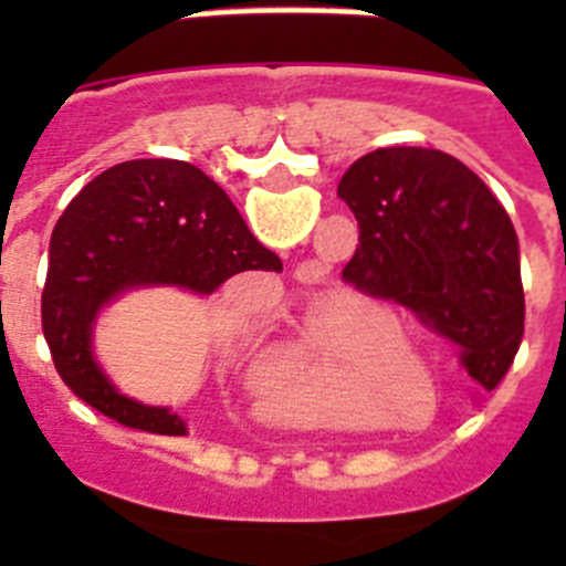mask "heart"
Returning <instances> with one entry per match:
<instances>
[{
    "instance_id": "1",
    "label": "heart",
    "mask_w": 566,
    "mask_h": 566,
    "mask_svg": "<svg viewBox=\"0 0 566 566\" xmlns=\"http://www.w3.org/2000/svg\"><path fill=\"white\" fill-rule=\"evenodd\" d=\"M379 334L368 337H343L328 328V323L319 317L317 308L303 317L297 343L272 365V371L260 379V391L266 394L272 402L294 413H308L319 422H345V411L337 402V382L343 363L352 357L357 348L374 339H397L399 326L391 312L377 314ZM408 354L397 345H379L374 352L363 354L359 359L345 365L343 379L354 382L357 388L371 394L399 391V385H408L402 368Z\"/></svg>"
}]
</instances>
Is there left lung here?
I'll return each mask as SVG.
<instances>
[{
	"mask_svg": "<svg viewBox=\"0 0 566 566\" xmlns=\"http://www.w3.org/2000/svg\"><path fill=\"white\" fill-rule=\"evenodd\" d=\"M337 195L359 223L345 283L411 308L493 391L522 345L524 289L516 229L482 178L442 149L385 147Z\"/></svg>",
	"mask_w": 566,
	"mask_h": 566,
	"instance_id": "left-lung-1",
	"label": "left lung"
}]
</instances>
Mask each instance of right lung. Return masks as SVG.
Instances as JSON below:
<instances>
[{
    "label": "right lung",
    "mask_w": 566,
    "mask_h": 566,
    "mask_svg": "<svg viewBox=\"0 0 566 566\" xmlns=\"http://www.w3.org/2000/svg\"><path fill=\"white\" fill-rule=\"evenodd\" d=\"M283 263L249 232L229 195L201 169L175 158H142L104 169L67 203L50 238L42 328L70 391L104 417L187 437L169 408L124 397L93 357V326L129 289L178 286L212 294L240 272Z\"/></svg>",
    "instance_id": "add662e5"
}]
</instances>
